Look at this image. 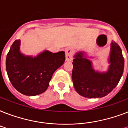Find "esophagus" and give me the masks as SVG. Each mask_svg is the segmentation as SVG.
<instances>
[{
  "label": "esophagus",
  "instance_id": "34e87169",
  "mask_svg": "<svg viewBox=\"0 0 128 128\" xmlns=\"http://www.w3.org/2000/svg\"><path fill=\"white\" fill-rule=\"evenodd\" d=\"M65 54H66V60L67 61H70L73 58L74 55V50L72 48H68L65 50Z\"/></svg>",
  "mask_w": 128,
  "mask_h": 128
}]
</instances>
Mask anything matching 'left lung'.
<instances>
[{
	"label": "left lung",
	"mask_w": 128,
	"mask_h": 128,
	"mask_svg": "<svg viewBox=\"0 0 128 128\" xmlns=\"http://www.w3.org/2000/svg\"><path fill=\"white\" fill-rule=\"evenodd\" d=\"M73 60L72 78L74 88L80 95L88 98H102L118 85L124 68V59L120 46L112 42L109 69L106 73L95 72L92 62L78 52Z\"/></svg>",
	"instance_id": "obj_1"
}]
</instances>
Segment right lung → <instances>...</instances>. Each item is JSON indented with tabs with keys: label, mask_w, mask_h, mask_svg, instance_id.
<instances>
[{
	"label": "right lung",
	"mask_w": 128,
	"mask_h": 128,
	"mask_svg": "<svg viewBox=\"0 0 128 128\" xmlns=\"http://www.w3.org/2000/svg\"><path fill=\"white\" fill-rule=\"evenodd\" d=\"M20 40L11 46L6 59V68L11 84L26 96H36L46 91L54 72L64 64L63 51L52 53L44 51L36 57L21 54Z\"/></svg>",
	"instance_id": "1"
}]
</instances>
